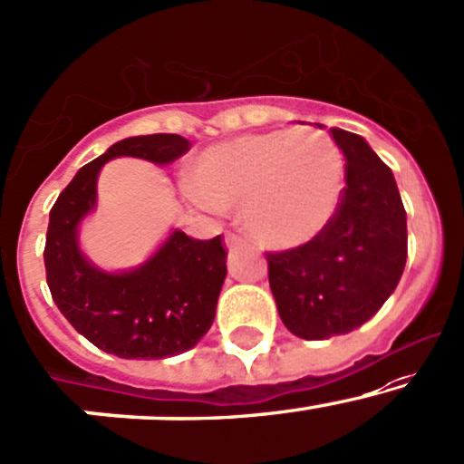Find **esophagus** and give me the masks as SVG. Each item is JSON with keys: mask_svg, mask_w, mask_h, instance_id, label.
<instances>
[{"mask_svg": "<svg viewBox=\"0 0 464 464\" xmlns=\"http://www.w3.org/2000/svg\"><path fill=\"white\" fill-rule=\"evenodd\" d=\"M224 244H227L228 251H237V248H246L248 246L246 240H242V237L236 236V233H227V237H224Z\"/></svg>", "mask_w": 464, "mask_h": 464, "instance_id": "obj_1", "label": "esophagus"}]
</instances>
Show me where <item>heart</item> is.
I'll use <instances>...</instances> for the list:
<instances>
[{
    "label": "heart",
    "instance_id": "b5f03b06",
    "mask_svg": "<svg viewBox=\"0 0 464 464\" xmlns=\"http://www.w3.org/2000/svg\"><path fill=\"white\" fill-rule=\"evenodd\" d=\"M191 180L208 207L240 208L253 240L293 248L317 237L337 213L345 160L324 131L273 130L208 147Z\"/></svg>",
    "mask_w": 464,
    "mask_h": 464
}]
</instances>
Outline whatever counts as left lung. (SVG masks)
<instances>
[{
  "instance_id": "left-lung-1",
  "label": "left lung",
  "mask_w": 464,
  "mask_h": 464,
  "mask_svg": "<svg viewBox=\"0 0 464 464\" xmlns=\"http://www.w3.org/2000/svg\"><path fill=\"white\" fill-rule=\"evenodd\" d=\"M330 131L345 158L337 213L310 242L266 253L279 317L306 341L348 334L372 319L407 259V216L392 169L359 134Z\"/></svg>"
}]
</instances>
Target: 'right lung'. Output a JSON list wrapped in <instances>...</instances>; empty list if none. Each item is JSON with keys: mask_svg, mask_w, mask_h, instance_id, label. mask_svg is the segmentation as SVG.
Listing matches in <instances>:
<instances>
[{"mask_svg": "<svg viewBox=\"0 0 464 464\" xmlns=\"http://www.w3.org/2000/svg\"><path fill=\"white\" fill-rule=\"evenodd\" d=\"M178 134L131 136L76 171L50 211L45 279L65 319L103 353L167 359L191 350L211 328L227 277L222 237L193 240L174 228L150 259L130 271H103L83 256L79 227L96 208V180L111 158L169 165L189 151Z\"/></svg>", "mask_w": 464, "mask_h": 464, "instance_id": "obj_1", "label": "right lung"}]
</instances>
